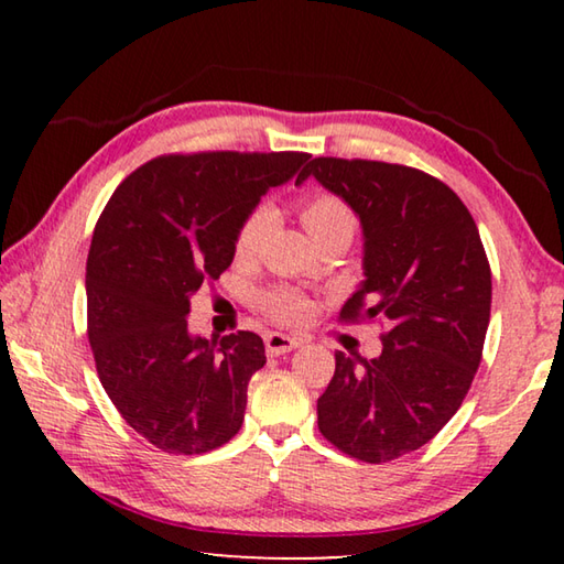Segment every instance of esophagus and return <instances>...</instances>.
I'll list each match as a JSON object with an SVG mask.
<instances>
[{
	"mask_svg": "<svg viewBox=\"0 0 564 564\" xmlns=\"http://www.w3.org/2000/svg\"><path fill=\"white\" fill-rule=\"evenodd\" d=\"M263 340H265V350H269V356H285V352H291L293 348L301 346V338L285 336V333H269Z\"/></svg>",
	"mask_w": 564,
	"mask_h": 564,
	"instance_id": "34e87169",
	"label": "esophagus"
}]
</instances>
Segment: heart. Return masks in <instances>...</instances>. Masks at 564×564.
I'll return each instance as SVG.
<instances>
[{"instance_id": "b5f03b06", "label": "heart", "mask_w": 564, "mask_h": 564, "mask_svg": "<svg viewBox=\"0 0 564 564\" xmlns=\"http://www.w3.org/2000/svg\"><path fill=\"white\" fill-rule=\"evenodd\" d=\"M301 221L305 231L313 238V243L321 241L326 236H338L346 234L352 238L356 231V218L343 198L326 194V191H318V194H311L301 204ZM271 224V208L259 206L256 212L246 218L241 231L236 238V253L238 256H251L256 248H259L265 228ZM263 308L271 313L275 321L283 323H299L308 316V301L305 295L293 291V289H275L263 295Z\"/></svg>"}]
</instances>
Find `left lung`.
Listing matches in <instances>:
<instances>
[{"label":"left lung","instance_id":"8db88e82","mask_svg":"<svg viewBox=\"0 0 564 564\" xmlns=\"http://www.w3.org/2000/svg\"><path fill=\"white\" fill-rule=\"evenodd\" d=\"M308 176L360 218L366 279L340 318L388 321L378 358L336 350L318 427L362 463L395 460L433 441L470 390L490 323L488 256L455 191L423 171L318 156L295 184Z\"/></svg>","mask_w":564,"mask_h":564}]
</instances>
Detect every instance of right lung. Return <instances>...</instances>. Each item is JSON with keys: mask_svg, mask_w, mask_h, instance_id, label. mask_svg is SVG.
<instances>
[{"mask_svg": "<svg viewBox=\"0 0 564 564\" xmlns=\"http://www.w3.org/2000/svg\"><path fill=\"white\" fill-rule=\"evenodd\" d=\"M308 154L212 151L159 156L123 178L94 228L89 343L121 417L159 451L202 455L241 431L248 380L265 366L251 330L212 340L188 330L191 295L236 256L261 196Z\"/></svg>", "mask_w": 564, "mask_h": 564, "instance_id": "add662e5", "label": "right lung"}]
</instances>
